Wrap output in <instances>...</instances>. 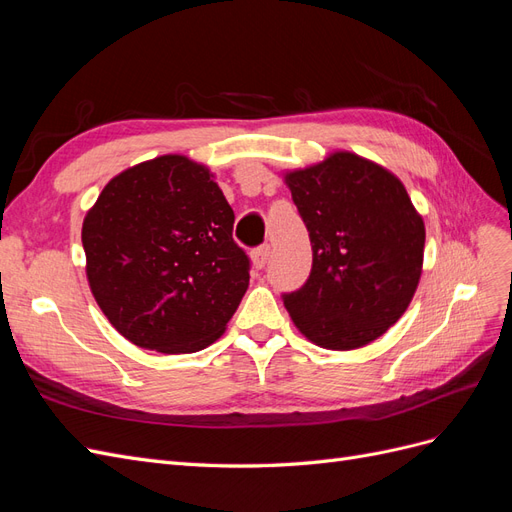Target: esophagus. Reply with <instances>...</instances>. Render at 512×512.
Returning a JSON list of instances; mask_svg holds the SVG:
<instances>
[{
  "label": "esophagus",
  "mask_w": 512,
  "mask_h": 512,
  "mask_svg": "<svg viewBox=\"0 0 512 512\" xmlns=\"http://www.w3.org/2000/svg\"><path fill=\"white\" fill-rule=\"evenodd\" d=\"M269 256H271V247H269V245H260V247H256V250L252 252V265H254L256 269H262V267L267 265Z\"/></svg>",
  "instance_id": "obj_1"
}]
</instances>
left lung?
I'll return each instance as SVG.
<instances>
[{
    "instance_id": "8db88e82",
    "label": "left lung",
    "mask_w": 512,
    "mask_h": 512,
    "mask_svg": "<svg viewBox=\"0 0 512 512\" xmlns=\"http://www.w3.org/2000/svg\"><path fill=\"white\" fill-rule=\"evenodd\" d=\"M312 241L307 282L282 299L316 346L374 342L406 312L423 269L425 224L389 170L337 151L286 175Z\"/></svg>"
}]
</instances>
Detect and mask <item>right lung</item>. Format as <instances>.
Wrapping results in <instances>:
<instances>
[{"label":"right lung","mask_w":512,"mask_h":512,"mask_svg":"<svg viewBox=\"0 0 512 512\" xmlns=\"http://www.w3.org/2000/svg\"><path fill=\"white\" fill-rule=\"evenodd\" d=\"M232 224L209 168L185 156H160L108 181L83 222L87 280L108 322L164 354L213 344L250 284Z\"/></svg>","instance_id":"right-lung-1"}]
</instances>
